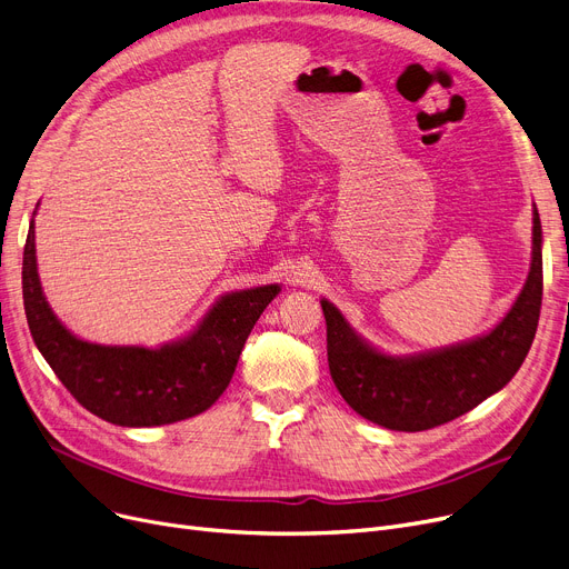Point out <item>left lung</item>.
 Masks as SVG:
<instances>
[{
  "instance_id": "1",
  "label": "left lung",
  "mask_w": 569,
  "mask_h": 569,
  "mask_svg": "<svg viewBox=\"0 0 569 569\" xmlns=\"http://www.w3.org/2000/svg\"><path fill=\"white\" fill-rule=\"evenodd\" d=\"M327 362L346 403L392 431H427L480 406L515 378L532 346L542 309V223L532 209L528 281L487 337L417 357H390L357 337L327 300Z\"/></svg>"
}]
</instances>
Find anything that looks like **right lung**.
<instances>
[{
  "label": "right lung",
  "instance_id": "add662e5",
  "mask_svg": "<svg viewBox=\"0 0 569 569\" xmlns=\"http://www.w3.org/2000/svg\"><path fill=\"white\" fill-rule=\"evenodd\" d=\"M277 295L279 286L230 292L191 337L159 350L99 346L76 339L50 311L37 274L34 221L22 253V300L37 348L82 408L117 427L172 425L212 406Z\"/></svg>",
  "mask_w": 569,
  "mask_h": 569
}]
</instances>
